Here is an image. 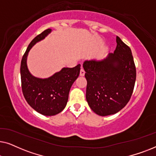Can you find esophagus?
Listing matches in <instances>:
<instances>
[{"mask_svg":"<svg viewBox=\"0 0 156 156\" xmlns=\"http://www.w3.org/2000/svg\"><path fill=\"white\" fill-rule=\"evenodd\" d=\"M84 74H85V72H84V70L82 69H81V70H80V75L81 76H84Z\"/></svg>","mask_w":156,"mask_h":156,"instance_id":"esophagus-1","label":"esophagus"}]
</instances>
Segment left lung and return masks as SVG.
I'll use <instances>...</instances> for the list:
<instances>
[{"label":"left lung","instance_id":"8db88e82","mask_svg":"<svg viewBox=\"0 0 156 156\" xmlns=\"http://www.w3.org/2000/svg\"><path fill=\"white\" fill-rule=\"evenodd\" d=\"M114 53L102 60H86L83 67L87 81L86 99L89 107L101 116L116 114L129 101L136 78L131 50L118 36Z\"/></svg>","mask_w":156,"mask_h":156}]
</instances>
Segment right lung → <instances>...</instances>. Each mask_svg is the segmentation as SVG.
<instances>
[{"instance_id":"add662e5","label":"right lung","mask_w":156,"mask_h":156,"mask_svg":"<svg viewBox=\"0 0 156 156\" xmlns=\"http://www.w3.org/2000/svg\"><path fill=\"white\" fill-rule=\"evenodd\" d=\"M52 32L47 29L34 38L29 44L20 65L22 91L27 103L36 112L44 116H54L65 108L69 92L80 75V65L73 68L64 67L48 78H37L32 75L27 66L29 51Z\"/></svg>"}]
</instances>
